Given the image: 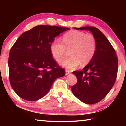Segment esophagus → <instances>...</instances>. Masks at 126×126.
<instances>
[{"label": "esophagus", "mask_w": 126, "mask_h": 126, "mask_svg": "<svg viewBox=\"0 0 126 126\" xmlns=\"http://www.w3.org/2000/svg\"><path fill=\"white\" fill-rule=\"evenodd\" d=\"M70 73V72L68 71V70H67V69H66L65 70V75H67V74H69Z\"/></svg>", "instance_id": "obj_1"}]
</instances>
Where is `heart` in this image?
<instances>
[{
	"label": "heart",
	"mask_w": 126,
	"mask_h": 126,
	"mask_svg": "<svg viewBox=\"0 0 126 126\" xmlns=\"http://www.w3.org/2000/svg\"><path fill=\"white\" fill-rule=\"evenodd\" d=\"M96 38L92 34L72 31L64 34L62 43L54 40L50 46L51 54L57 62H61L69 51V58L61 62L68 69L73 70L79 65H86L93 59L97 50Z\"/></svg>",
	"instance_id": "b5f03b06"
}]
</instances>
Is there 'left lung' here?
Returning <instances> with one entry per match:
<instances>
[{
	"label": "left lung",
	"instance_id": "8db88e82",
	"mask_svg": "<svg viewBox=\"0 0 126 126\" xmlns=\"http://www.w3.org/2000/svg\"><path fill=\"white\" fill-rule=\"evenodd\" d=\"M74 28L91 31L96 38L97 46L90 62L81 71L73 72L77 82L72 86V91L83 103L94 104L103 99L113 86L118 72V58L109 40L97 28Z\"/></svg>",
	"mask_w": 126,
	"mask_h": 126
}]
</instances>
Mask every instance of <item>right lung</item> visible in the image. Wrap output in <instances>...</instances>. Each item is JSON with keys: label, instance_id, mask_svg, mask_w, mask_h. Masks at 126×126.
I'll use <instances>...</instances> for the list:
<instances>
[{"label": "right lung", "instance_id": "1", "mask_svg": "<svg viewBox=\"0 0 126 126\" xmlns=\"http://www.w3.org/2000/svg\"><path fill=\"white\" fill-rule=\"evenodd\" d=\"M69 28L37 25L25 32L10 49L8 65L10 85L19 96L35 101L48 93L57 78L65 71L57 64L50 51L55 37Z\"/></svg>", "mask_w": 126, "mask_h": 126}]
</instances>
